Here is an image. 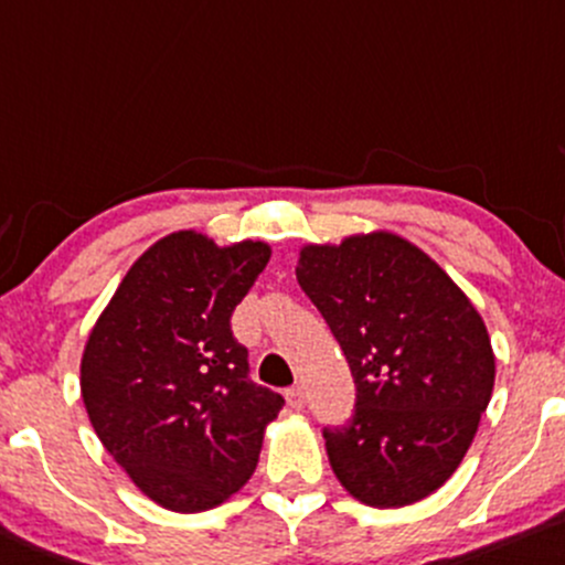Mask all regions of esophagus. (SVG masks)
I'll use <instances>...</instances> for the list:
<instances>
[{"instance_id": "1", "label": "esophagus", "mask_w": 565, "mask_h": 565, "mask_svg": "<svg viewBox=\"0 0 565 565\" xmlns=\"http://www.w3.org/2000/svg\"><path fill=\"white\" fill-rule=\"evenodd\" d=\"M285 401H288L290 408L301 411L303 403H307V392H303L301 384H296V386H290L288 392H285Z\"/></svg>"}]
</instances>
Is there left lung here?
<instances>
[{"label": "left lung", "instance_id": "1", "mask_svg": "<svg viewBox=\"0 0 565 565\" xmlns=\"http://www.w3.org/2000/svg\"><path fill=\"white\" fill-rule=\"evenodd\" d=\"M296 277L358 386L350 424L322 433L333 475L367 507L422 502L461 465L491 401L483 317L440 264L386 230L307 243Z\"/></svg>", "mask_w": 565, "mask_h": 565}]
</instances>
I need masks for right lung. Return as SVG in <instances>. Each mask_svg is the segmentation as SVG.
Here are the masks:
<instances>
[{
	"instance_id": "1",
	"label": "right lung",
	"mask_w": 565,
	"mask_h": 565,
	"mask_svg": "<svg viewBox=\"0 0 565 565\" xmlns=\"http://www.w3.org/2000/svg\"><path fill=\"white\" fill-rule=\"evenodd\" d=\"M269 258L264 239L164 234L87 333L79 390L95 435L164 510L202 512L234 497L280 414L285 401L250 382L230 326Z\"/></svg>"
}]
</instances>
